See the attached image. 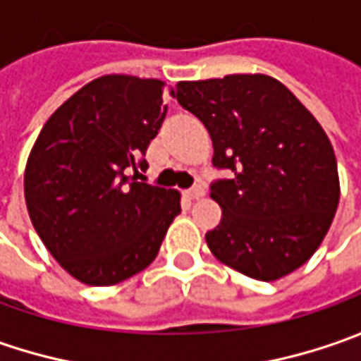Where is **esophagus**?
Returning a JSON list of instances; mask_svg holds the SVG:
<instances>
[{"mask_svg":"<svg viewBox=\"0 0 361 361\" xmlns=\"http://www.w3.org/2000/svg\"><path fill=\"white\" fill-rule=\"evenodd\" d=\"M202 195H204V188H202L201 185H195V187L187 190V197L188 199H192V201H195V199H201Z\"/></svg>","mask_w":361,"mask_h":361,"instance_id":"34e87169","label":"esophagus"}]
</instances>
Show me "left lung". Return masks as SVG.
I'll list each match as a JSON object with an SVG mask.
<instances>
[{
	"label": "left lung",
	"mask_w": 361,
	"mask_h": 361,
	"mask_svg": "<svg viewBox=\"0 0 361 361\" xmlns=\"http://www.w3.org/2000/svg\"><path fill=\"white\" fill-rule=\"evenodd\" d=\"M171 96L204 124L221 223L204 239L247 277L275 281L324 241L340 202L338 162L319 122L275 78L263 74L178 82Z\"/></svg>",
	"instance_id": "1"
}]
</instances>
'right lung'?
Listing matches in <instances>:
<instances>
[{
    "label": "right lung",
    "mask_w": 361,
    "mask_h": 361,
    "mask_svg": "<svg viewBox=\"0 0 361 361\" xmlns=\"http://www.w3.org/2000/svg\"><path fill=\"white\" fill-rule=\"evenodd\" d=\"M162 94L160 80L96 78L49 116L32 148L27 213L54 259L82 283L114 285L148 267L180 213L176 190L136 180L166 116Z\"/></svg>",
    "instance_id": "right-lung-1"
}]
</instances>
